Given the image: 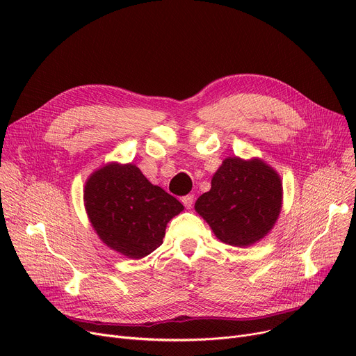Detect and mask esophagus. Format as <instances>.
Listing matches in <instances>:
<instances>
[{
    "label": "esophagus",
    "mask_w": 356,
    "mask_h": 356,
    "mask_svg": "<svg viewBox=\"0 0 356 356\" xmlns=\"http://www.w3.org/2000/svg\"><path fill=\"white\" fill-rule=\"evenodd\" d=\"M193 202H195V196L193 195H186L181 197V203L184 204L186 209H191L193 207Z\"/></svg>",
    "instance_id": "1"
}]
</instances>
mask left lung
Listing matches in <instances>:
<instances>
[{"instance_id":"left-lung-1","label":"left lung","mask_w":356,"mask_h":356,"mask_svg":"<svg viewBox=\"0 0 356 356\" xmlns=\"http://www.w3.org/2000/svg\"><path fill=\"white\" fill-rule=\"evenodd\" d=\"M282 207L283 181L274 168L258 157L234 156L222 161L195 211L219 241L247 248L270 234Z\"/></svg>"}]
</instances>
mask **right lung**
Listing matches in <instances>:
<instances>
[{
    "label": "right lung",
    "mask_w": 356,
    "mask_h": 356,
    "mask_svg": "<svg viewBox=\"0 0 356 356\" xmlns=\"http://www.w3.org/2000/svg\"><path fill=\"white\" fill-rule=\"evenodd\" d=\"M83 202L99 239L133 259L157 250L168 220L184 209L176 197L149 183L136 164L117 161L88 177Z\"/></svg>",
    "instance_id": "1"
}]
</instances>
